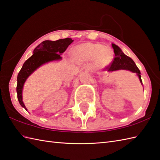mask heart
Returning <instances> with one entry per match:
<instances>
[{
  "mask_svg": "<svg viewBox=\"0 0 160 160\" xmlns=\"http://www.w3.org/2000/svg\"><path fill=\"white\" fill-rule=\"evenodd\" d=\"M73 54L75 58L81 60H90L94 59L96 63L107 64L113 56L112 48L100 44L86 43L78 46L74 49Z\"/></svg>",
  "mask_w": 160,
  "mask_h": 160,
  "instance_id": "b5f03b06",
  "label": "heart"
}]
</instances>
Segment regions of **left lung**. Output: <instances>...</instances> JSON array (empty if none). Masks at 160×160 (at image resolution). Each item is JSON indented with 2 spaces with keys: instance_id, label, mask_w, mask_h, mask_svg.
Masks as SVG:
<instances>
[{
  "instance_id": "left-lung-1",
  "label": "left lung",
  "mask_w": 160,
  "mask_h": 160,
  "mask_svg": "<svg viewBox=\"0 0 160 160\" xmlns=\"http://www.w3.org/2000/svg\"><path fill=\"white\" fill-rule=\"evenodd\" d=\"M112 48L113 49V51H114L115 58L112 62L111 65L108 68V72H113V71L119 70H129L131 72L137 74V75L139 77L141 84L143 86L142 81L141 79L140 71L136 66L133 59L130 58L129 57L127 56L117 45L112 44Z\"/></svg>"
}]
</instances>
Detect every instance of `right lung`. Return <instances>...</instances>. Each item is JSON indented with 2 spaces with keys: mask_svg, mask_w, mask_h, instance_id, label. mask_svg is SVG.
<instances>
[{
  "mask_svg": "<svg viewBox=\"0 0 160 160\" xmlns=\"http://www.w3.org/2000/svg\"><path fill=\"white\" fill-rule=\"evenodd\" d=\"M73 41L69 38L56 41H43L35 47L33 55L24 63L17 77L16 91L20 105L27 111V109L22 101V89L26 80L41 66L50 62L61 60L62 59L61 55Z\"/></svg>",
  "mask_w": 160,
  "mask_h": 160,
  "instance_id": "right-lung-1",
  "label": "right lung"
}]
</instances>
